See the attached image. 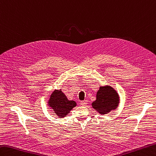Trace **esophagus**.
<instances>
[{
  "instance_id": "esophagus-1",
  "label": "esophagus",
  "mask_w": 156,
  "mask_h": 156,
  "mask_svg": "<svg viewBox=\"0 0 156 156\" xmlns=\"http://www.w3.org/2000/svg\"><path fill=\"white\" fill-rule=\"evenodd\" d=\"M87 104V101L86 100H84V101H82L80 102V105H86Z\"/></svg>"
}]
</instances>
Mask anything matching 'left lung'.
Wrapping results in <instances>:
<instances>
[{
    "instance_id": "8db88e82",
    "label": "left lung",
    "mask_w": 156,
    "mask_h": 156,
    "mask_svg": "<svg viewBox=\"0 0 156 156\" xmlns=\"http://www.w3.org/2000/svg\"><path fill=\"white\" fill-rule=\"evenodd\" d=\"M96 100L92 103L93 108L101 114H106L117 108L119 104L118 93L110 86L100 87Z\"/></svg>"
}]
</instances>
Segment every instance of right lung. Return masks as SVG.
Listing matches in <instances>:
<instances>
[{
	"label": "right lung",
	"mask_w": 156,
	"mask_h": 156,
	"mask_svg": "<svg viewBox=\"0 0 156 156\" xmlns=\"http://www.w3.org/2000/svg\"><path fill=\"white\" fill-rule=\"evenodd\" d=\"M48 103L59 118L66 117L76 106L74 101L68 100L62 90H55L51 94Z\"/></svg>",
	"instance_id": "add662e5"
}]
</instances>
